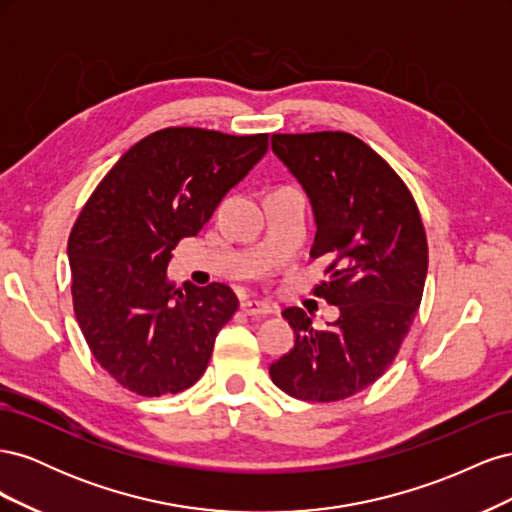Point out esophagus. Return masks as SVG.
<instances>
[{
    "label": "esophagus",
    "instance_id": "34e87169",
    "mask_svg": "<svg viewBox=\"0 0 512 512\" xmlns=\"http://www.w3.org/2000/svg\"><path fill=\"white\" fill-rule=\"evenodd\" d=\"M241 312L247 316H267L273 312V307L265 301H256V299H243L241 301Z\"/></svg>",
    "mask_w": 512,
    "mask_h": 512
}]
</instances>
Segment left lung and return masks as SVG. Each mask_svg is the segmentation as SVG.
<instances>
[{"mask_svg":"<svg viewBox=\"0 0 512 512\" xmlns=\"http://www.w3.org/2000/svg\"><path fill=\"white\" fill-rule=\"evenodd\" d=\"M271 149L312 203L309 256L331 258L314 294L339 318L314 329L301 307L284 309L297 339L269 374L290 397L329 404L367 389L395 361L423 297L425 228L406 183L361 138L273 134Z\"/></svg>","mask_w":512,"mask_h":512,"instance_id":"left-lung-1","label":"left lung"}]
</instances>
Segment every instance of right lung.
I'll list each match as a JSON object with an SVG mask.
<instances>
[{
  "mask_svg": "<svg viewBox=\"0 0 512 512\" xmlns=\"http://www.w3.org/2000/svg\"><path fill=\"white\" fill-rule=\"evenodd\" d=\"M269 134L166 128L108 170L68 239L74 314L123 389L181 393L205 374L215 337L237 312L226 284L166 277L175 245L196 237L226 192L265 156Z\"/></svg>",
  "mask_w": 512,
  "mask_h": 512,
  "instance_id": "obj_1",
  "label": "right lung"
}]
</instances>
